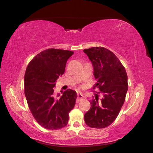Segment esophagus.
I'll return each mask as SVG.
<instances>
[{"label": "esophagus", "mask_w": 153, "mask_h": 153, "mask_svg": "<svg viewBox=\"0 0 153 153\" xmlns=\"http://www.w3.org/2000/svg\"><path fill=\"white\" fill-rule=\"evenodd\" d=\"M83 99V95H82V93H78L77 94V99H76V102H80L81 100Z\"/></svg>", "instance_id": "1"}]
</instances>
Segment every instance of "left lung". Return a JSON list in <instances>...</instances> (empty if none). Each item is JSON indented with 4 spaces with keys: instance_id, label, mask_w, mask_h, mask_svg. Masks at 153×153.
<instances>
[{
    "instance_id": "obj_1",
    "label": "left lung",
    "mask_w": 153,
    "mask_h": 153,
    "mask_svg": "<svg viewBox=\"0 0 153 153\" xmlns=\"http://www.w3.org/2000/svg\"><path fill=\"white\" fill-rule=\"evenodd\" d=\"M94 67V75L102 94L100 100L95 94L90 100L91 107L84 115L85 123L97 129L111 125L123 107L128 90L126 69L118 58L107 49L92 47L83 50Z\"/></svg>"
}]
</instances>
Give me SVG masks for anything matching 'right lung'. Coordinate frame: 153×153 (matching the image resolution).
Returning <instances> with one entry per match:
<instances>
[{
	"mask_svg": "<svg viewBox=\"0 0 153 153\" xmlns=\"http://www.w3.org/2000/svg\"><path fill=\"white\" fill-rule=\"evenodd\" d=\"M73 51L48 49L29 63L24 75V94L29 108L38 124L46 129L57 130L68 123L77 94L67 89L62 95L54 94L57 79L65 73L67 60Z\"/></svg>",
	"mask_w": 153,
	"mask_h": 153,
	"instance_id": "obj_1",
	"label": "right lung"
}]
</instances>
